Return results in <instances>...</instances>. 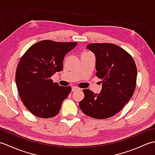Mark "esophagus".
Wrapping results in <instances>:
<instances>
[{"mask_svg": "<svg viewBox=\"0 0 155 155\" xmlns=\"http://www.w3.org/2000/svg\"><path fill=\"white\" fill-rule=\"evenodd\" d=\"M79 89H80V88H78L77 87H72V92L78 91V90H79Z\"/></svg>", "mask_w": 155, "mask_h": 155, "instance_id": "34e87169", "label": "esophagus"}]
</instances>
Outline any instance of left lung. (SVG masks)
Masks as SVG:
<instances>
[{
	"mask_svg": "<svg viewBox=\"0 0 155 155\" xmlns=\"http://www.w3.org/2000/svg\"><path fill=\"white\" fill-rule=\"evenodd\" d=\"M96 58L97 76L103 80L102 90L94 94L83 90L79 107L87 116L104 119L114 116L128 103L135 89L137 70L132 57L118 46L93 43L87 46Z\"/></svg>",
	"mask_w": 155,
	"mask_h": 155,
	"instance_id": "obj_1",
	"label": "left lung"
}]
</instances>
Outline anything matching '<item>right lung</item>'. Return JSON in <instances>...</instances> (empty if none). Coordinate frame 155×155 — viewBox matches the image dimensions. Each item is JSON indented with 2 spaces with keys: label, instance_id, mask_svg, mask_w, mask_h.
Listing matches in <instances>:
<instances>
[{
  "label": "right lung",
  "instance_id": "1",
  "mask_svg": "<svg viewBox=\"0 0 155 155\" xmlns=\"http://www.w3.org/2000/svg\"><path fill=\"white\" fill-rule=\"evenodd\" d=\"M77 45L41 41L22 56L16 69V83L23 104L35 116L51 118L59 113L71 88L53 83L51 77L62 71L65 55Z\"/></svg>",
  "mask_w": 155,
  "mask_h": 155
}]
</instances>
